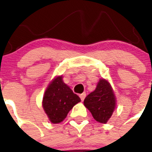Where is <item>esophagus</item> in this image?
<instances>
[{
    "instance_id": "obj_1",
    "label": "esophagus",
    "mask_w": 152,
    "mask_h": 152,
    "mask_svg": "<svg viewBox=\"0 0 152 152\" xmlns=\"http://www.w3.org/2000/svg\"><path fill=\"white\" fill-rule=\"evenodd\" d=\"M80 97L81 100H82V101H83V99H84L86 97V93L83 92V93H82V94H80Z\"/></svg>"
}]
</instances>
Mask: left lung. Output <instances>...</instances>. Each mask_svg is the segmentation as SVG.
I'll return each instance as SVG.
<instances>
[{
    "label": "left lung",
    "instance_id": "8db88e82",
    "mask_svg": "<svg viewBox=\"0 0 152 152\" xmlns=\"http://www.w3.org/2000/svg\"><path fill=\"white\" fill-rule=\"evenodd\" d=\"M83 104L98 122L106 124L116 107V98L110 83L100 79L96 88L85 98Z\"/></svg>",
    "mask_w": 152,
    "mask_h": 152
}]
</instances>
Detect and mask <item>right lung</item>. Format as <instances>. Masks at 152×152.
I'll return each mask as SVG.
<instances>
[{
  "label": "right lung",
  "mask_w": 152,
  "mask_h": 152,
  "mask_svg": "<svg viewBox=\"0 0 152 152\" xmlns=\"http://www.w3.org/2000/svg\"><path fill=\"white\" fill-rule=\"evenodd\" d=\"M62 78L57 76L49 83L42 99L44 111L53 124L63 121L72 107L80 102Z\"/></svg>",
  "instance_id": "add662e5"
}]
</instances>
